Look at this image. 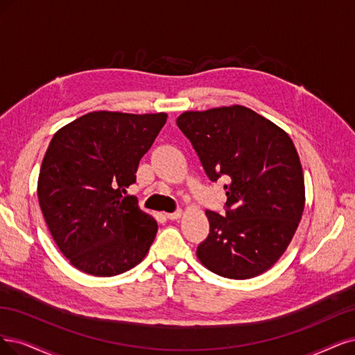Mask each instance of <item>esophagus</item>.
Returning <instances> with one entry per match:
<instances>
[{
    "instance_id": "1",
    "label": "esophagus",
    "mask_w": 355,
    "mask_h": 355,
    "mask_svg": "<svg viewBox=\"0 0 355 355\" xmlns=\"http://www.w3.org/2000/svg\"><path fill=\"white\" fill-rule=\"evenodd\" d=\"M181 215H182V211H175V212H173V214H166V218L168 219H171V220H175V219H178V218H181Z\"/></svg>"
}]
</instances>
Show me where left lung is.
I'll use <instances>...</instances> for the list:
<instances>
[{"instance_id":"8db88e82","label":"left lung","mask_w":355,"mask_h":355,"mask_svg":"<svg viewBox=\"0 0 355 355\" xmlns=\"http://www.w3.org/2000/svg\"><path fill=\"white\" fill-rule=\"evenodd\" d=\"M178 128L191 141L209 180H227L225 215L206 211L202 265L231 279L270 269L286 250L304 211V177L291 137L241 105L187 111Z\"/></svg>"}]
</instances>
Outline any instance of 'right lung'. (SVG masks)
I'll return each mask as SVG.
<instances>
[{"instance_id": "right-lung-1", "label": "right lung", "mask_w": 355, "mask_h": 355, "mask_svg": "<svg viewBox=\"0 0 355 355\" xmlns=\"http://www.w3.org/2000/svg\"><path fill=\"white\" fill-rule=\"evenodd\" d=\"M166 114L89 112L60 128L44 156L37 199L48 230L70 263L94 277L139 265L157 224L123 196Z\"/></svg>"}]
</instances>
